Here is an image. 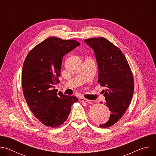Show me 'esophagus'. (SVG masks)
<instances>
[{"label":"esophagus","instance_id":"obj_1","mask_svg":"<svg viewBox=\"0 0 156 156\" xmlns=\"http://www.w3.org/2000/svg\"><path fill=\"white\" fill-rule=\"evenodd\" d=\"M79 101H80V102H87L90 101V100H88V99H87L86 98H80Z\"/></svg>","mask_w":156,"mask_h":156}]
</instances>
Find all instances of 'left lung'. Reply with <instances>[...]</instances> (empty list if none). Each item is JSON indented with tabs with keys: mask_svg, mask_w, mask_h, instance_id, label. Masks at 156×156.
Wrapping results in <instances>:
<instances>
[{
	"mask_svg": "<svg viewBox=\"0 0 156 156\" xmlns=\"http://www.w3.org/2000/svg\"><path fill=\"white\" fill-rule=\"evenodd\" d=\"M84 42L94 52L99 69L98 82L106 87L103 90L104 105L111 112L109 120L99 125L106 128L117 123L128 108L134 92V80L126 57L114 44L103 37L87 39Z\"/></svg>",
	"mask_w": 156,
	"mask_h": 156,
	"instance_id": "8db88e82",
	"label": "left lung"
}]
</instances>
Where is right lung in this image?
<instances>
[{
  "label": "right lung",
  "mask_w": 156,
  "mask_h": 156,
  "mask_svg": "<svg viewBox=\"0 0 156 156\" xmlns=\"http://www.w3.org/2000/svg\"><path fill=\"white\" fill-rule=\"evenodd\" d=\"M80 44L73 39L49 37L28 54L22 70V89L34 115L44 125L58 127L67 119L78 99L55 89L59 83L63 57Z\"/></svg>",
  "instance_id": "add662e5"
}]
</instances>
